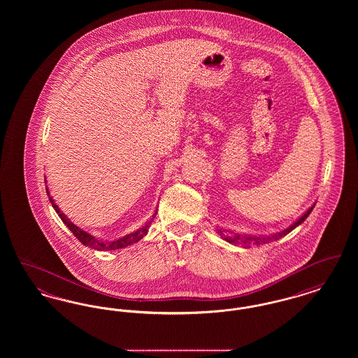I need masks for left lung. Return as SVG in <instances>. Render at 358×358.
I'll return each mask as SVG.
<instances>
[{
	"label": "left lung",
	"instance_id": "1",
	"mask_svg": "<svg viewBox=\"0 0 358 358\" xmlns=\"http://www.w3.org/2000/svg\"><path fill=\"white\" fill-rule=\"evenodd\" d=\"M313 208H314V205L310 206L306 212H305L296 222H292L286 229H283V231H280V232H276V234H273V235H268V236H267V235H266V236H260V235H259V236L240 235V234H236V232H231V236H228V235H225V232H229V231L222 229V228H217V234H220V236H222L224 240H227L228 243L235 244V245H238V244H241V245H244V247H250V245H252V244H255V245H263V244H267V243L273 241V240H279V238L286 236L292 229H295L298 225H301L302 222L306 220L307 216L311 213Z\"/></svg>",
	"mask_w": 358,
	"mask_h": 358
}]
</instances>
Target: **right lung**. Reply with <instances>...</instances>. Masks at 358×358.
<instances>
[{
	"instance_id": "obj_1",
	"label": "right lung",
	"mask_w": 358,
	"mask_h": 358,
	"mask_svg": "<svg viewBox=\"0 0 358 358\" xmlns=\"http://www.w3.org/2000/svg\"><path fill=\"white\" fill-rule=\"evenodd\" d=\"M47 194H48V197H50V201H51L53 209L56 210V213L59 215V217L62 219V222H64V224L69 227V231L76 236V238H78L82 244H85V245L92 248V250H98V251H115V250L124 248V247H127V245H131V244H134L136 241H139L141 238H143V236L148 234L149 227H150V224H152L154 217H155V215H157V210H155L153 216L150 217V220L146 222L142 228L136 229V232H131V234H129V235H126V236H123V238H117V240H114V241H107V240L104 241L102 238H95V236L90 235L88 232H85L83 229H80L79 227H76L73 222H69V217L60 210V208H59L57 205L55 204V201H53V199H52L48 189H47Z\"/></svg>"
}]
</instances>
